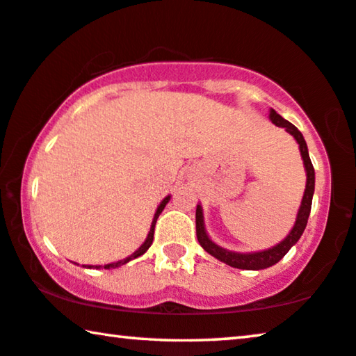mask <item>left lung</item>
Here are the masks:
<instances>
[{
  "label": "left lung",
  "instance_id": "left-lung-1",
  "mask_svg": "<svg viewBox=\"0 0 356 356\" xmlns=\"http://www.w3.org/2000/svg\"><path fill=\"white\" fill-rule=\"evenodd\" d=\"M270 120H272L273 124H277L280 127H286V131H288L291 136H294L297 144H299L300 155H302V160H304L305 171H307L305 193H304V198H302V204H300L299 214H297V220L289 235L286 236L280 245L262 252L240 254V252L227 251V249H222L217 245H214V243L209 240V236L206 235L203 212H201L200 204L196 206V236H198L200 245L203 246L204 251L209 252L211 256H214L216 259H219V261L225 262L227 265H230V267L241 268V270H262V268L272 267V265L280 262L281 259L284 257V254L288 252L297 241H299V238L305 230L307 220H309L310 209H312V198H314V192H315V169H314V164L310 161L309 150H307V144H305L304 136H302V132L297 129L293 123H289L288 120H284L283 116H280L275 110L270 111Z\"/></svg>",
  "mask_w": 356,
  "mask_h": 356
}]
</instances>
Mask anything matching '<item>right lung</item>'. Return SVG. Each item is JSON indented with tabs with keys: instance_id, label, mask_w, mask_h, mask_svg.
Returning <instances> with one entry per match:
<instances>
[{
	"instance_id": "right-lung-1",
	"label": "right lung",
	"mask_w": 356,
	"mask_h": 356,
	"mask_svg": "<svg viewBox=\"0 0 356 356\" xmlns=\"http://www.w3.org/2000/svg\"><path fill=\"white\" fill-rule=\"evenodd\" d=\"M169 198H171V196H166V198H164V200L161 201V204L158 206V209H156V212H155V217H153V222H152L150 232H148V236H147V240L144 241V245H142L139 249H137V251H136L134 254H131L129 257L123 259V261H118V262H113V264H107V265H104V268H116V267H120V265H124V264H127L129 261H132V259H136V257L142 256V254H144V252L147 251V249L152 246V243H153V233H155V224H156V219H158V216L161 214V211L164 209V206L168 204ZM89 268H91V267H89ZM97 268H100V267H97Z\"/></svg>"
}]
</instances>
